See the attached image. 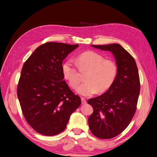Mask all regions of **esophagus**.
Wrapping results in <instances>:
<instances>
[{
	"instance_id": "34e87169",
	"label": "esophagus",
	"mask_w": 157,
	"mask_h": 157,
	"mask_svg": "<svg viewBox=\"0 0 157 157\" xmlns=\"http://www.w3.org/2000/svg\"><path fill=\"white\" fill-rule=\"evenodd\" d=\"M81 100H82V105H85V104H86L87 101H86V99L85 98H82Z\"/></svg>"
}]
</instances>
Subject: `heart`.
I'll return each mask as SVG.
<instances>
[{"label": "heart", "mask_w": 157, "mask_h": 157, "mask_svg": "<svg viewBox=\"0 0 157 157\" xmlns=\"http://www.w3.org/2000/svg\"><path fill=\"white\" fill-rule=\"evenodd\" d=\"M76 64L71 59L63 63L62 71L70 86L75 89L80 82V72L87 71L85 82L77 89L82 95L89 96L98 91L102 93L113 85L118 74V66L112 59H105L104 56L94 51H86L76 58ZM79 69L80 70L78 69Z\"/></svg>", "instance_id": "heart-1"}]
</instances>
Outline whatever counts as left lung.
I'll list each match as a JSON object with an SVG mask.
<instances>
[{"mask_svg":"<svg viewBox=\"0 0 157 157\" xmlns=\"http://www.w3.org/2000/svg\"><path fill=\"white\" fill-rule=\"evenodd\" d=\"M91 46L111 52L118 66L117 78L109 90L87 101L94 108L88 119L91 132L109 139L125 129L135 113L140 93L138 68L133 57L118 44Z\"/></svg>","mask_w":157,"mask_h":157,"instance_id":"1","label":"left lung"}]
</instances>
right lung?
Returning a JSON list of instances; mask_svg holds the SVG:
<instances>
[{
  "label": "right lung",
  "mask_w": 157,
  "mask_h": 157,
  "mask_svg": "<svg viewBox=\"0 0 157 157\" xmlns=\"http://www.w3.org/2000/svg\"><path fill=\"white\" fill-rule=\"evenodd\" d=\"M79 46L46 42L25 62L17 95L26 121L38 133L58 135L65 129L71 114L81 104L63 80L62 62Z\"/></svg>",
  "instance_id": "obj_1"
}]
</instances>
